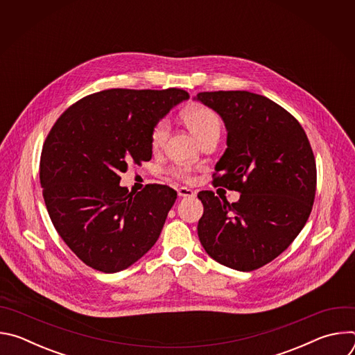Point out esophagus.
Instances as JSON below:
<instances>
[{"label": "esophagus", "mask_w": 355, "mask_h": 355, "mask_svg": "<svg viewBox=\"0 0 355 355\" xmlns=\"http://www.w3.org/2000/svg\"><path fill=\"white\" fill-rule=\"evenodd\" d=\"M178 196L192 198V196H195V191L191 188H187V187H181V188H178Z\"/></svg>", "instance_id": "34e87169"}]
</instances>
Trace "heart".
<instances>
[{"label":"heart","instance_id":"heart-1","mask_svg":"<svg viewBox=\"0 0 355 355\" xmlns=\"http://www.w3.org/2000/svg\"><path fill=\"white\" fill-rule=\"evenodd\" d=\"M182 119L187 126L196 135V137L204 141L207 137L219 135L222 129V122L219 115L209 107L192 105L182 112ZM170 132V123L167 119H160L150 132V143L153 148H160L166 143ZM171 175L181 181L193 180V168L189 166H175L170 170Z\"/></svg>","mask_w":355,"mask_h":355}]
</instances>
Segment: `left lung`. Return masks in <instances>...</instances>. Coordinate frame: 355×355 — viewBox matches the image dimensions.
Segmentation results:
<instances>
[{"label": "left lung", "mask_w": 355, "mask_h": 355, "mask_svg": "<svg viewBox=\"0 0 355 355\" xmlns=\"http://www.w3.org/2000/svg\"><path fill=\"white\" fill-rule=\"evenodd\" d=\"M220 115L227 148L214 184L240 192L237 202L200 191L198 236L208 254L239 271L257 270L295 240L316 192V162L300 123L267 96L248 91L199 92Z\"/></svg>", "instance_id": "8db88e82"}]
</instances>
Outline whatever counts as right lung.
<instances>
[{
  "instance_id": "obj_1",
  "label": "right lung",
  "mask_w": 355,
  "mask_h": 355,
  "mask_svg": "<svg viewBox=\"0 0 355 355\" xmlns=\"http://www.w3.org/2000/svg\"><path fill=\"white\" fill-rule=\"evenodd\" d=\"M188 98L180 88L105 89L77 101L50 129L39 164L43 199L55 229L88 267L122 271L157 241L177 191L148 184L129 192L119 174L151 159V129Z\"/></svg>"
}]
</instances>
